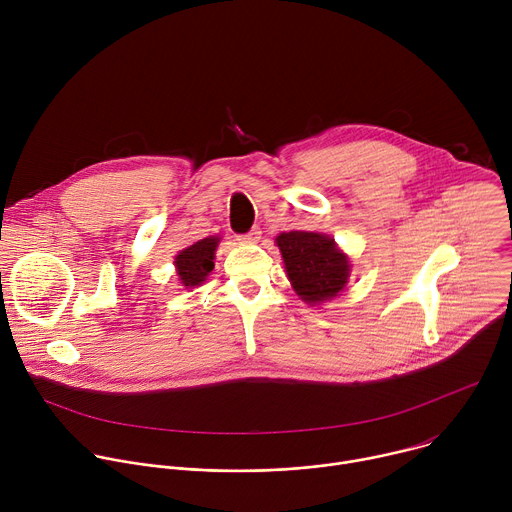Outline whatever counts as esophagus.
I'll return each mask as SVG.
<instances>
[{"label":"esophagus","instance_id":"1","mask_svg":"<svg viewBox=\"0 0 512 512\" xmlns=\"http://www.w3.org/2000/svg\"><path fill=\"white\" fill-rule=\"evenodd\" d=\"M261 239V231H259V227H255V229H251L249 233H245V235H241L239 237V241L241 243H257Z\"/></svg>","mask_w":512,"mask_h":512}]
</instances>
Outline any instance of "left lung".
I'll return each mask as SVG.
<instances>
[{"label":"left lung","instance_id":"left-lung-1","mask_svg":"<svg viewBox=\"0 0 512 512\" xmlns=\"http://www.w3.org/2000/svg\"><path fill=\"white\" fill-rule=\"evenodd\" d=\"M285 273L296 294L310 306L336 298L350 275L348 257L322 233L289 231L275 239Z\"/></svg>","mask_w":512,"mask_h":512}]
</instances>
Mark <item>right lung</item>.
<instances>
[{"label":"right lung","instance_id":"right-lung-1","mask_svg":"<svg viewBox=\"0 0 512 512\" xmlns=\"http://www.w3.org/2000/svg\"><path fill=\"white\" fill-rule=\"evenodd\" d=\"M218 241H221L218 237H208L176 255L174 265L184 287H194L206 281V275L214 269V251Z\"/></svg>","mask_w":512,"mask_h":512}]
</instances>
